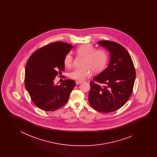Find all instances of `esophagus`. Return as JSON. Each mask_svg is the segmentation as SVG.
<instances>
[{
  "mask_svg": "<svg viewBox=\"0 0 157 157\" xmlns=\"http://www.w3.org/2000/svg\"><path fill=\"white\" fill-rule=\"evenodd\" d=\"M82 82H83V81H80V80H77V81H76V85L80 84V83H82Z\"/></svg>",
  "mask_w": 157,
  "mask_h": 157,
  "instance_id": "34e87169",
  "label": "esophagus"
}]
</instances>
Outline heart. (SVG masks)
Here are the masks:
<instances>
[{
	"label": "heart",
	"instance_id": "heart-1",
	"mask_svg": "<svg viewBox=\"0 0 157 157\" xmlns=\"http://www.w3.org/2000/svg\"><path fill=\"white\" fill-rule=\"evenodd\" d=\"M75 52L77 57H83L82 67L76 68L69 74V77L72 79L81 81L90 76L92 72L94 74L100 73L108 62L109 56L107 51L103 49H95L90 44L78 47ZM74 62V56L71 53L67 54L64 58V65L68 68L73 66Z\"/></svg>",
	"mask_w": 157,
	"mask_h": 157
}]
</instances>
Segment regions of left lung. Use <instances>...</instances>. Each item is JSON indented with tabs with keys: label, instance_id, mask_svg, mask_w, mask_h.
<instances>
[{
	"label": "left lung",
	"instance_id": "left-lung-1",
	"mask_svg": "<svg viewBox=\"0 0 157 157\" xmlns=\"http://www.w3.org/2000/svg\"><path fill=\"white\" fill-rule=\"evenodd\" d=\"M98 43L110 52V63L90 81L89 101L97 111L109 113L118 110L129 99L136 71L130 54L122 45L109 40Z\"/></svg>",
	"mask_w": 157,
	"mask_h": 157
}]
</instances>
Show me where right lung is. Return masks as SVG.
I'll return each mask as SVG.
<instances>
[{
	"label": "right lung",
	"instance_id": "obj_1",
	"mask_svg": "<svg viewBox=\"0 0 157 157\" xmlns=\"http://www.w3.org/2000/svg\"><path fill=\"white\" fill-rule=\"evenodd\" d=\"M73 46L62 41L48 44L35 51L27 60L25 85L33 103L42 110L53 111L63 107L75 86L73 80L59 85L54 80L64 70V58Z\"/></svg>",
	"mask_w": 157,
	"mask_h": 157
}]
</instances>
